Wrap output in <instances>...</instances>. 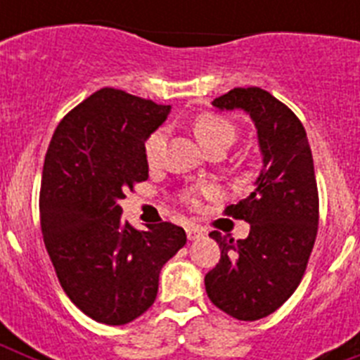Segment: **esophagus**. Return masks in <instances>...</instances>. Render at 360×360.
<instances>
[{
  "mask_svg": "<svg viewBox=\"0 0 360 360\" xmlns=\"http://www.w3.org/2000/svg\"><path fill=\"white\" fill-rule=\"evenodd\" d=\"M186 232H187V238H189L191 241L198 240V238L203 236V231L200 227H196V225H187Z\"/></svg>",
  "mask_w": 360,
  "mask_h": 360,
  "instance_id": "esophagus-1",
  "label": "esophagus"
}]
</instances>
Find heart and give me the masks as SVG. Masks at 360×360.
Instances as JSON below:
<instances>
[{"label":"heart","instance_id":"b5f03b06","mask_svg":"<svg viewBox=\"0 0 360 360\" xmlns=\"http://www.w3.org/2000/svg\"><path fill=\"white\" fill-rule=\"evenodd\" d=\"M193 129H195V135L200 144L207 151L214 148L227 149L229 146H232V142L236 141L238 135L236 126L229 119L216 115V113H202L195 120V124H193ZM165 136H167L165 135V129H157V131H153L148 136L144 146L148 164H158L162 153L165 149ZM212 193H214V189L211 186H196L187 189L182 195V198L187 203H191V205H198L202 196H211Z\"/></svg>","mask_w":360,"mask_h":360}]
</instances>
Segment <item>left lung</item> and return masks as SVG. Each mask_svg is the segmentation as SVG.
<instances>
[{
	"label": "left lung",
	"mask_w": 360,
	"mask_h": 360,
	"mask_svg": "<svg viewBox=\"0 0 360 360\" xmlns=\"http://www.w3.org/2000/svg\"><path fill=\"white\" fill-rule=\"evenodd\" d=\"M218 110H243L257 129L263 169L256 189L225 214L250 224L236 240L212 231L218 265L205 276L212 303L240 321L278 310L299 287L319 224V195L307 131L294 111L269 91L234 88L212 101Z\"/></svg>",
	"instance_id": "left-lung-1"
}]
</instances>
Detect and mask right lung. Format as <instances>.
Instances as JSON below:
<instances>
[{
	"instance_id": "obj_1",
	"label": "right lung",
	"mask_w": 360,
	"mask_h": 360,
	"mask_svg": "<svg viewBox=\"0 0 360 360\" xmlns=\"http://www.w3.org/2000/svg\"><path fill=\"white\" fill-rule=\"evenodd\" d=\"M171 106L103 88L59 122L44 157L39 214L63 290L97 323L120 326L157 299L158 276L186 245L169 221L136 231L119 200L148 180L144 146Z\"/></svg>"
}]
</instances>
